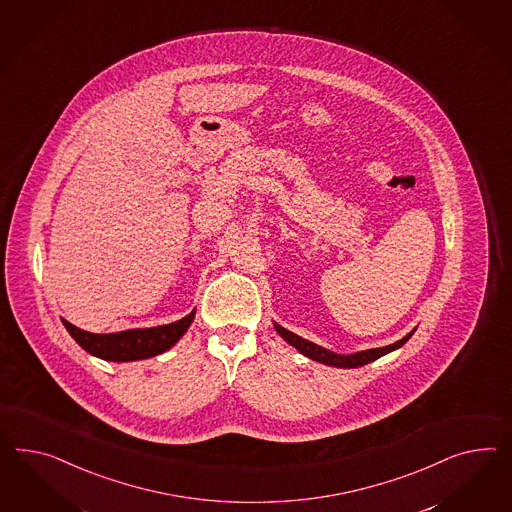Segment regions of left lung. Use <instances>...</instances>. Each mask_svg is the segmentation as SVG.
I'll use <instances>...</instances> for the list:
<instances>
[{"mask_svg":"<svg viewBox=\"0 0 512 512\" xmlns=\"http://www.w3.org/2000/svg\"><path fill=\"white\" fill-rule=\"evenodd\" d=\"M276 332L289 343V345L294 346V348H298L304 356L307 358H311V360L320 361V363H324V365H333V367H341V369H354V367H361V365H365V363H371V361L378 360V358H382L384 354L387 352H391V350H395V348H399V346L404 345L410 337H412V333H408L404 339L401 341H397V343H393V345L382 346V348H371V350H363V352H356V354H350V356H339V354H333L330 350H326V348H322V346H317L315 343H311V341H307V339H302V337H298L296 333L289 332V330H285V328H281L279 324H276Z\"/></svg>","mask_w":512,"mask_h":512,"instance_id":"1","label":"left lung"}]
</instances>
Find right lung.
<instances>
[{
  "label": "right lung",
  "mask_w": 512,
  "mask_h": 512,
  "mask_svg": "<svg viewBox=\"0 0 512 512\" xmlns=\"http://www.w3.org/2000/svg\"><path fill=\"white\" fill-rule=\"evenodd\" d=\"M194 315L195 311H192L188 317L180 318L166 326L125 330L119 333L83 332L67 320H63V324L72 335V339L89 354L108 361H134L152 358L169 350L190 328Z\"/></svg>",
  "instance_id": "add662e5"
}]
</instances>
